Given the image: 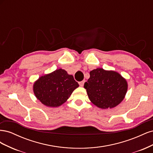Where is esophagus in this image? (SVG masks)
<instances>
[{"instance_id":"esophagus-1","label":"esophagus","mask_w":153,"mask_h":153,"mask_svg":"<svg viewBox=\"0 0 153 153\" xmlns=\"http://www.w3.org/2000/svg\"><path fill=\"white\" fill-rule=\"evenodd\" d=\"M84 83H85V80H83V81H81V82H78V84H79L80 86L83 87V86H84Z\"/></svg>"}]
</instances>
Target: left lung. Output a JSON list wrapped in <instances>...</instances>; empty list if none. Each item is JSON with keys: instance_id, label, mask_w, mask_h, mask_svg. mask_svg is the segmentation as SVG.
<instances>
[{"instance_id": "8db88e82", "label": "left lung", "mask_w": 153, "mask_h": 153, "mask_svg": "<svg viewBox=\"0 0 153 153\" xmlns=\"http://www.w3.org/2000/svg\"><path fill=\"white\" fill-rule=\"evenodd\" d=\"M84 88L91 102L98 107L112 108L124 100L128 89L126 79L117 72L97 68L90 72Z\"/></svg>"}]
</instances>
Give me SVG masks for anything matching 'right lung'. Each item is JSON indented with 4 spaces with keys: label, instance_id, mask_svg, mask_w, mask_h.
Here are the masks:
<instances>
[{
    "label": "right lung",
    "instance_id": "1",
    "mask_svg": "<svg viewBox=\"0 0 153 153\" xmlns=\"http://www.w3.org/2000/svg\"><path fill=\"white\" fill-rule=\"evenodd\" d=\"M78 86L73 75L59 69L39 77L34 82L33 91L37 99L43 105L57 107L66 102Z\"/></svg>",
    "mask_w": 153,
    "mask_h": 153
}]
</instances>
